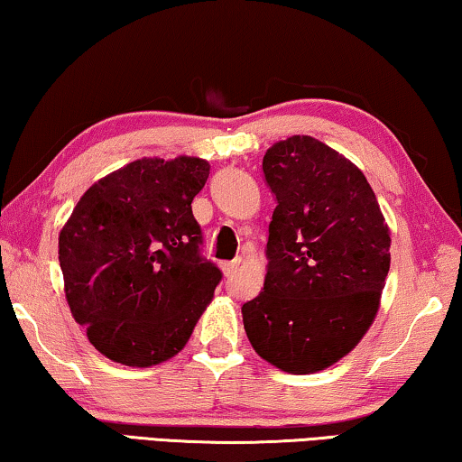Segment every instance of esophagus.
I'll use <instances>...</instances> for the list:
<instances>
[{
	"mask_svg": "<svg viewBox=\"0 0 462 462\" xmlns=\"http://www.w3.org/2000/svg\"><path fill=\"white\" fill-rule=\"evenodd\" d=\"M239 264H242V258L231 260V263H223V273H225V277H231L233 273H236V271L239 269Z\"/></svg>",
	"mask_w": 462,
	"mask_h": 462,
	"instance_id": "obj_1",
	"label": "esophagus"
}]
</instances>
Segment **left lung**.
<instances>
[{
    "label": "left lung",
    "instance_id": "8db88e82",
    "mask_svg": "<svg viewBox=\"0 0 462 462\" xmlns=\"http://www.w3.org/2000/svg\"><path fill=\"white\" fill-rule=\"evenodd\" d=\"M277 198L266 277L242 306L260 358L309 375L352 352L379 310L390 271V226L363 171L310 135L277 142L263 158Z\"/></svg>",
    "mask_w": 462,
    "mask_h": 462
}]
</instances>
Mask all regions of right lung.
Returning a JSON list of instances; mask_svg holds the SVG:
<instances>
[{
  "label": "right lung",
  "instance_id": "obj_1",
  "mask_svg": "<svg viewBox=\"0 0 462 462\" xmlns=\"http://www.w3.org/2000/svg\"><path fill=\"white\" fill-rule=\"evenodd\" d=\"M208 175L202 158L135 160L93 183L60 231L66 302L106 358L152 366L189 342L223 277L199 256L191 212Z\"/></svg>",
  "mask_w": 462,
  "mask_h": 462
}]
</instances>
